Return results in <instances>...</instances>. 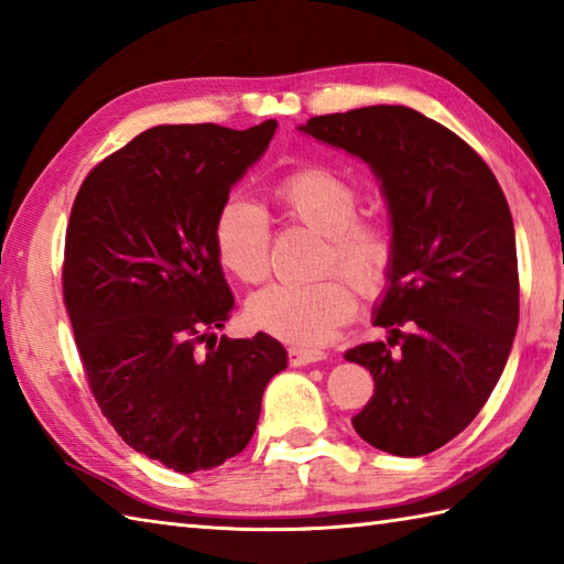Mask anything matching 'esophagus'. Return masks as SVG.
I'll return each mask as SVG.
<instances>
[{"label": "esophagus", "instance_id": "obj_1", "mask_svg": "<svg viewBox=\"0 0 564 564\" xmlns=\"http://www.w3.org/2000/svg\"><path fill=\"white\" fill-rule=\"evenodd\" d=\"M322 358H327V354L319 349H310V346H289V364L291 366L317 364V361H322Z\"/></svg>", "mask_w": 564, "mask_h": 564}]
</instances>
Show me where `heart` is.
I'll use <instances>...</instances> for the list:
<instances>
[{"label":"heart","mask_w":564,"mask_h":564,"mask_svg":"<svg viewBox=\"0 0 564 564\" xmlns=\"http://www.w3.org/2000/svg\"><path fill=\"white\" fill-rule=\"evenodd\" d=\"M273 198L289 218L322 232L327 247L319 271L339 269L361 291H376L388 279L394 257L390 223L358 210V188L339 172L305 164L281 176ZM213 249L220 267L242 283L269 275V215L242 194H227L213 218ZM251 325L273 337L313 346L332 339L356 313V293L341 275L313 283H273L249 301Z\"/></svg>","instance_id":"1"}]
</instances>
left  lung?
Here are the masks:
<instances>
[{"instance_id": "1", "label": "left lung", "mask_w": 564, "mask_h": 564, "mask_svg": "<svg viewBox=\"0 0 564 564\" xmlns=\"http://www.w3.org/2000/svg\"><path fill=\"white\" fill-rule=\"evenodd\" d=\"M301 130L373 166L392 218L390 285L376 315L390 337L346 351L376 382L351 424L380 451L426 455L482 410L517 337L507 196L463 138L406 106L315 116Z\"/></svg>"}]
</instances>
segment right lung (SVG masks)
I'll return each mask as SVG.
<instances>
[{"label": "right lung", "mask_w": 564, "mask_h": 564, "mask_svg": "<svg viewBox=\"0 0 564 564\" xmlns=\"http://www.w3.org/2000/svg\"><path fill=\"white\" fill-rule=\"evenodd\" d=\"M275 121L158 126L99 162L72 203L63 297L84 376L130 448L176 473L245 451L261 394L285 368L269 334L215 337L235 297L213 218Z\"/></svg>", "instance_id": "obj_1"}]
</instances>
